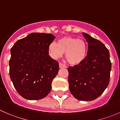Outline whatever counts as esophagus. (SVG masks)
I'll return each mask as SVG.
<instances>
[{"mask_svg": "<svg viewBox=\"0 0 120 120\" xmlns=\"http://www.w3.org/2000/svg\"><path fill=\"white\" fill-rule=\"evenodd\" d=\"M59 68H66V65L65 64H64L62 63H59Z\"/></svg>", "mask_w": 120, "mask_h": 120, "instance_id": "esophagus-1", "label": "esophagus"}]
</instances>
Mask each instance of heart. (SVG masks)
<instances>
[{"label":"heart","mask_w":120,"mask_h":120,"mask_svg":"<svg viewBox=\"0 0 120 120\" xmlns=\"http://www.w3.org/2000/svg\"><path fill=\"white\" fill-rule=\"evenodd\" d=\"M49 53L53 59L61 58L65 52V58L71 64L76 65L84 61L87 54V46L84 41L75 38L65 36L58 41L51 42Z\"/></svg>","instance_id":"1"}]
</instances>
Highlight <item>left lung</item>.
Instances as JSON below:
<instances>
[{"label":"left lung","instance_id":"obj_1","mask_svg":"<svg viewBox=\"0 0 120 120\" xmlns=\"http://www.w3.org/2000/svg\"><path fill=\"white\" fill-rule=\"evenodd\" d=\"M88 43L84 61L68 68L70 92L80 101H92L102 94L108 86L111 62L108 49L101 41L82 33Z\"/></svg>","mask_w":120,"mask_h":120}]
</instances>
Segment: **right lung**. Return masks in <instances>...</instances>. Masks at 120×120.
<instances>
[{"label":"right lung","mask_w":120,"mask_h":120,"mask_svg":"<svg viewBox=\"0 0 120 120\" xmlns=\"http://www.w3.org/2000/svg\"><path fill=\"white\" fill-rule=\"evenodd\" d=\"M55 37L32 33L19 39L11 49L9 75L15 88L23 98L38 100L51 91L59 63L49 55L48 46Z\"/></svg>","instance_id":"add662e5"}]
</instances>
